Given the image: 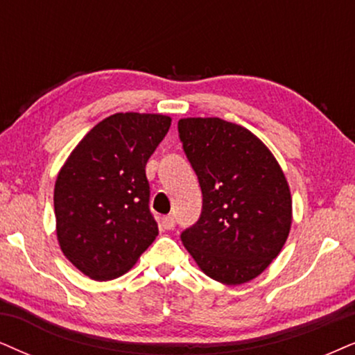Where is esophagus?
<instances>
[{
    "mask_svg": "<svg viewBox=\"0 0 355 355\" xmlns=\"http://www.w3.org/2000/svg\"><path fill=\"white\" fill-rule=\"evenodd\" d=\"M159 224H160V227H162V230H173L175 227V219H173V216H162L159 219Z\"/></svg>",
    "mask_w": 355,
    "mask_h": 355,
    "instance_id": "1",
    "label": "esophagus"
}]
</instances>
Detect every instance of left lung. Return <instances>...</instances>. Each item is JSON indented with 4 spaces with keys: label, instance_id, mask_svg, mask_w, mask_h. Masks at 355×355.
Wrapping results in <instances>:
<instances>
[{
    "label": "left lung",
    "instance_id": "left-lung-1",
    "mask_svg": "<svg viewBox=\"0 0 355 355\" xmlns=\"http://www.w3.org/2000/svg\"><path fill=\"white\" fill-rule=\"evenodd\" d=\"M198 177L203 208L182 242L213 280L241 285L280 254L291 226V195L280 165L249 129L219 118L178 121Z\"/></svg>",
    "mask_w": 355,
    "mask_h": 355
}]
</instances>
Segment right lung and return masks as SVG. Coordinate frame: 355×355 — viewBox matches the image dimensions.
<instances>
[{
    "label": "right lung",
    "instance_id": "obj_1",
    "mask_svg": "<svg viewBox=\"0 0 355 355\" xmlns=\"http://www.w3.org/2000/svg\"><path fill=\"white\" fill-rule=\"evenodd\" d=\"M170 123L164 114L110 116L80 141L57 175L58 244L93 280L123 275L159 234L146 165Z\"/></svg>",
    "mask_w": 355,
    "mask_h": 355
}]
</instances>
